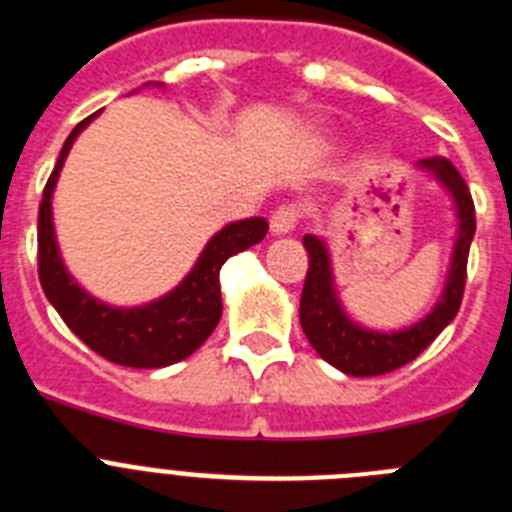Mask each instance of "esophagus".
Returning <instances> with one entry per match:
<instances>
[{"mask_svg": "<svg viewBox=\"0 0 512 512\" xmlns=\"http://www.w3.org/2000/svg\"><path fill=\"white\" fill-rule=\"evenodd\" d=\"M300 223V207L297 205H282L274 210L271 215L269 225H271V233H289V230H295V225Z\"/></svg>", "mask_w": 512, "mask_h": 512, "instance_id": "esophagus-1", "label": "esophagus"}]
</instances>
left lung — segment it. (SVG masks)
I'll use <instances>...</instances> for the list:
<instances>
[{
  "instance_id": "1",
  "label": "left lung",
  "mask_w": 512,
  "mask_h": 512,
  "mask_svg": "<svg viewBox=\"0 0 512 512\" xmlns=\"http://www.w3.org/2000/svg\"><path fill=\"white\" fill-rule=\"evenodd\" d=\"M420 169H428L436 174L438 182L454 194L456 210H459V238L454 246V259H451L449 282L446 292L433 307V312L425 320L415 323L413 328L400 330V333H374L354 325L343 315L341 305L333 292V279H330V259L323 241L315 235H305L302 243L310 256L307 266L305 287L300 297V323L305 330L307 341L323 356L328 364L341 369L351 377H379V374L395 372L415 356H420L425 348L436 341L456 312L461 307L464 287H467V259L469 246H472L474 230H477V217H474V200L469 192L464 176L459 174L449 158L431 156L420 161Z\"/></svg>"
}]
</instances>
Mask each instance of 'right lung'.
Here are the masks:
<instances>
[{
	"mask_svg": "<svg viewBox=\"0 0 512 512\" xmlns=\"http://www.w3.org/2000/svg\"><path fill=\"white\" fill-rule=\"evenodd\" d=\"M92 117L94 115H89L71 130L61 148L56 169L51 171L43 189V202H40L38 212L40 287L58 310L63 323L69 325L92 351H97L112 364L133 366V369H158V366L176 364L194 354L207 341L223 315L220 279H217L220 266L235 253L264 241L269 223L264 217H251V220H241V223L220 230L207 243L192 274L171 295L161 297L158 302L135 307V310H115V307L92 300L63 269L51 223V194L63 158L69 153L76 135L87 128Z\"/></svg>",
	"mask_w": 512,
	"mask_h": 512,
	"instance_id": "add662e5",
	"label": "right lung"
}]
</instances>
